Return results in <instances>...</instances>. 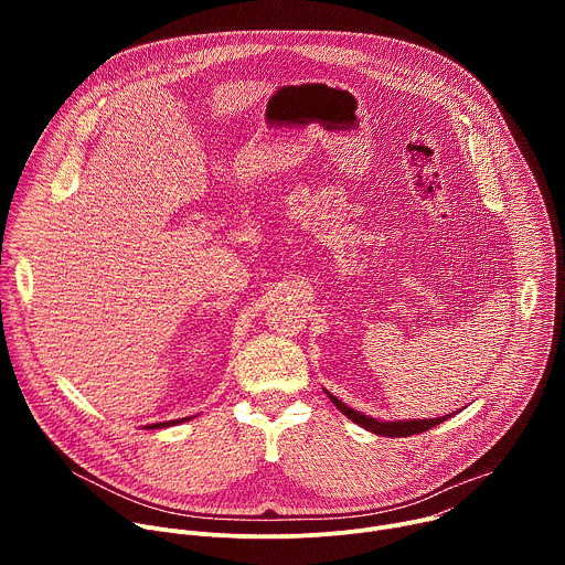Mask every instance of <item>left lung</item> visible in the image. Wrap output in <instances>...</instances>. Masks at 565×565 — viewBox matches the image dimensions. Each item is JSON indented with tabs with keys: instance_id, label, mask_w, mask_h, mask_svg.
<instances>
[{
	"instance_id": "1",
	"label": "left lung",
	"mask_w": 565,
	"mask_h": 565,
	"mask_svg": "<svg viewBox=\"0 0 565 565\" xmlns=\"http://www.w3.org/2000/svg\"><path fill=\"white\" fill-rule=\"evenodd\" d=\"M327 395L331 397V402L333 405L347 416V418H351L355 425H360V427H364V429H369V431H373V434H377V436H388V438H405V436H414V434H423V431H427V429H431V427H436V425H440V423H445L449 416H443V418H431V420H395V423H384V420H375V418H369V416H364V414H358L355 409H351V407H347L344 402H340L335 395H331L329 391H327Z\"/></svg>"
}]
</instances>
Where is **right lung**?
<instances>
[{
    "mask_svg": "<svg viewBox=\"0 0 565 565\" xmlns=\"http://www.w3.org/2000/svg\"><path fill=\"white\" fill-rule=\"evenodd\" d=\"M183 420H185V418H183ZM183 420H181V423H183ZM177 423H179V420H170V423H156V425H147V427H149V429H160V427H170V425H177Z\"/></svg>",
    "mask_w": 565,
    "mask_h": 565,
    "instance_id": "1",
    "label": "right lung"
}]
</instances>
